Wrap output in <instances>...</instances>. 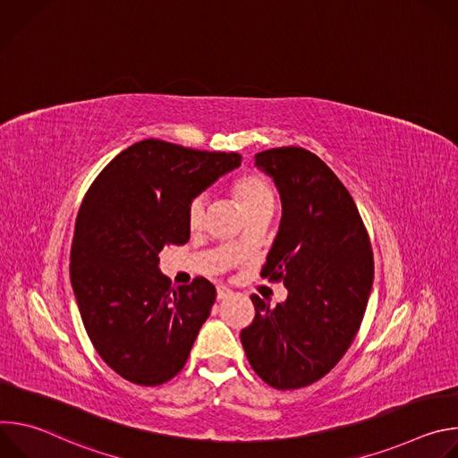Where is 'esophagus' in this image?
Here are the masks:
<instances>
[{"label": "esophagus", "mask_w": 458, "mask_h": 458, "mask_svg": "<svg viewBox=\"0 0 458 458\" xmlns=\"http://www.w3.org/2000/svg\"><path fill=\"white\" fill-rule=\"evenodd\" d=\"M228 297H232V290L230 288H226V286H217V299L219 301H223V299H228Z\"/></svg>", "instance_id": "obj_1"}]
</instances>
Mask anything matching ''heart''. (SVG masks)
<instances>
[{
  "label": "heart",
  "mask_w": 458,
  "mask_h": 458,
  "mask_svg": "<svg viewBox=\"0 0 458 458\" xmlns=\"http://www.w3.org/2000/svg\"><path fill=\"white\" fill-rule=\"evenodd\" d=\"M232 193L248 216L265 207H274V190L270 182L263 175L255 172L239 175L232 182ZM205 212H207L205 195H195V198L188 203V210H186V223L190 230H199L203 226Z\"/></svg>",
  "instance_id": "1"
}]
</instances>
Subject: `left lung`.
Returning <instances> with one entry per match:
<instances>
[{"label":"left lung","instance_id":"8db88e82","mask_svg":"<svg viewBox=\"0 0 458 458\" xmlns=\"http://www.w3.org/2000/svg\"><path fill=\"white\" fill-rule=\"evenodd\" d=\"M281 193L283 217L260 277L283 281L284 302L251 295L241 332L253 371L276 389H299L328 373L353 343L373 284V251L346 186L301 147L255 154Z\"/></svg>","mask_w":458,"mask_h":458}]
</instances>
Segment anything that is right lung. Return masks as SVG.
<instances>
[{
    "label": "right lung",
    "mask_w": 458,
    "mask_h": 458,
    "mask_svg": "<svg viewBox=\"0 0 458 458\" xmlns=\"http://www.w3.org/2000/svg\"><path fill=\"white\" fill-rule=\"evenodd\" d=\"M239 165L235 152L145 140L90 184L76 219L71 281L96 352L123 378L159 386L186 364L216 286L195 277L174 288L157 255L188 242V203Z\"/></svg>",
    "instance_id": "right-lung-1"
}]
</instances>
